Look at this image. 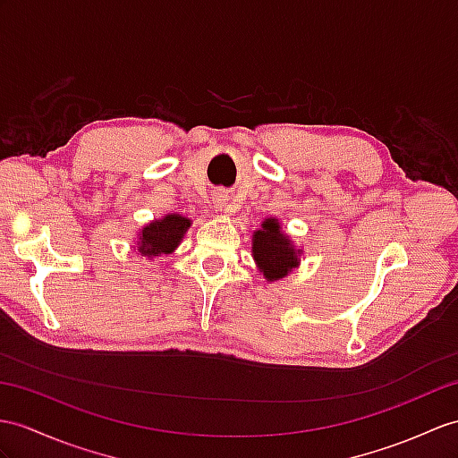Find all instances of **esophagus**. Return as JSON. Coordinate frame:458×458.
I'll list each match as a JSON object with an SVG mask.
<instances>
[{"label": "esophagus", "mask_w": 458, "mask_h": 458, "mask_svg": "<svg viewBox=\"0 0 458 458\" xmlns=\"http://www.w3.org/2000/svg\"><path fill=\"white\" fill-rule=\"evenodd\" d=\"M217 206H219L223 211H225V214H231V209H233V208L225 202V199H221V198H219V199H217Z\"/></svg>", "instance_id": "obj_1"}]
</instances>
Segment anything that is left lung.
Segmentation results:
<instances>
[{
	"label": "left lung",
	"mask_w": 458,
	"mask_h": 458,
	"mask_svg": "<svg viewBox=\"0 0 458 458\" xmlns=\"http://www.w3.org/2000/svg\"><path fill=\"white\" fill-rule=\"evenodd\" d=\"M252 254L264 277L270 282L287 276V272H292V267H295L299 262L297 250L280 231V223L276 219L264 221L262 229L254 233Z\"/></svg>",
	"instance_id": "obj_1"
}]
</instances>
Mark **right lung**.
Returning a JSON list of instances; mask_svg holds the SVG:
<instances>
[{
  "mask_svg": "<svg viewBox=\"0 0 458 458\" xmlns=\"http://www.w3.org/2000/svg\"><path fill=\"white\" fill-rule=\"evenodd\" d=\"M188 227H191V221L178 214H171L159 221H153L148 227H143L138 250L145 256L169 254L181 242Z\"/></svg>",
  "mask_w": 458,
  "mask_h": 458,
  "instance_id": "right-lung-1",
  "label": "right lung"
}]
</instances>
